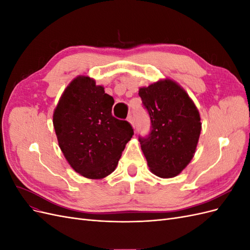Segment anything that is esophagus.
I'll return each mask as SVG.
<instances>
[{
  "instance_id": "1",
  "label": "esophagus",
  "mask_w": 250,
  "mask_h": 250,
  "mask_svg": "<svg viewBox=\"0 0 250 250\" xmlns=\"http://www.w3.org/2000/svg\"><path fill=\"white\" fill-rule=\"evenodd\" d=\"M127 121H128V122L130 123V125L134 128V120H133V117H132V116H128Z\"/></svg>"
}]
</instances>
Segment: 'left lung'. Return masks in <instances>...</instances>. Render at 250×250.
Wrapping results in <instances>:
<instances>
[{"mask_svg": "<svg viewBox=\"0 0 250 250\" xmlns=\"http://www.w3.org/2000/svg\"><path fill=\"white\" fill-rule=\"evenodd\" d=\"M152 129L140 139L148 167L162 178L175 177L190 164L201 132L198 108L176 81L166 78L139 89Z\"/></svg>", "mask_w": 250, "mask_h": 250, "instance_id": "8db88e82", "label": "left lung"}]
</instances>
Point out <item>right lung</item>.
<instances>
[{"mask_svg": "<svg viewBox=\"0 0 250 250\" xmlns=\"http://www.w3.org/2000/svg\"><path fill=\"white\" fill-rule=\"evenodd\" d=\"M113 103L102 85L82 75L74 78L59 98L53 126L65 160L81 176H108L132 138L131 125L112 117Z\"/></svg>", "mask_w": 250, "mask_h": 250, "instance_id": "right-lung-1", "label": "right lung"}]
</instances>
